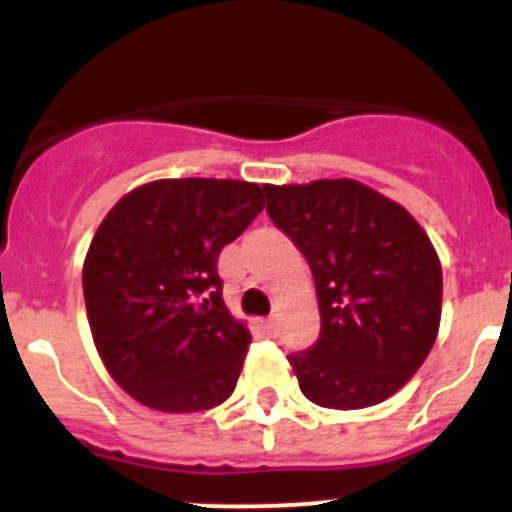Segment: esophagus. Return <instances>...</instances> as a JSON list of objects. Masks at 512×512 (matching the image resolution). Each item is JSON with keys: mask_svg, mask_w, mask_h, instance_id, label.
Here are the masks:
<instances>
[{"mask_svg": "<svg viewBox=\"0 0 512 512\" xmlns=\"http://www.w3.org/2000/svg\"><path fill=\"white\" fill-rule=\"evenodd\" d=\"M262 329H265L267 336H275V334H278V319H275V316L265 319V321H262Z\"/></svg>", "mask_w": 512, "mask_h": 512, "instance_id": "34e87169", "label": "esophagus"}]
</instances>
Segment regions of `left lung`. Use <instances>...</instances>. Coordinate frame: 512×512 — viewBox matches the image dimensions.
Masks as SVG:
<instances>
[{
    "label": "left lung",
    "instance_id": "1",
    "mask_svg": "<svg viewBox=\"0 0 512 512\" xmlns=\"http://www.w3.org/2000/svg\"><path fill=\"white\" fill-rule=\"evenodd\" d=\"M267 214L306 257L321 336L290 354L311 403L357 411L398 393L441 324V262L398 201L352 178L265 186Z\"/></svg>",
    "mask_w": 512,
    "mask_h": 512
}]
</instances>
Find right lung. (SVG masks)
Masks as SVG:
<instances>
[{
  "label": "right lung",
  "instance_id": "1",
  "mask_svg": "<svg viewBox=\"0 0 512 512\" xmlns=\"http://www.w3.org/2000/svg\"><path fill=\"white\" fill-rule=\"evenodd\" d=\"M265 186L160 178L124 193L91 239L84 301L101 362L124 393L199 413L234 393L252 336L222 298L216 260L265 209Z\"/></svg>",
  "mask_w": 512,
  "mask_h": 512
}]
</instances>
